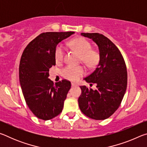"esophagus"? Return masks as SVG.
Listing matches in <instances>:
<instances>
[{
	"mask_svg": "<svg viewBox=\"0 0 147 147\" xmlns=\"http://www.w3.org/2000/svg\"><path fill=\"white\" fill-rule=\"evenodd\" d=\"M71 85H72V87H76V86H78V84H77L76 83H74V82H72L71 83Z\"/></svg>",
	"mask_w": 147,
	"mask_h": 147,
	"instance_id": "34e87169",
	"label": "esophagus"
}]
</instances>
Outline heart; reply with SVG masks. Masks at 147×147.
<instances>
[{"label":"heart","instance_id":"obj_1","mask_svg":"<svg viewBox=\"0 0 147 147\" xmlns=\"http://www.w3.org/2000/svg\"><path fill=\"white\" fill-rule=\"evenodd\" d=\"M69 46L80 54V59L89 68L97 65L100 55L97 50L91 49L90 42L84 38H74L69 42ZM54 56L57 62L61 61L64 56V49L61 45L56 47ZM86 73V69L82 65H68L61 69L62 76L71 80H76Z\"/></svg>","mask_w":147,"mask_h":147}]
</instances>
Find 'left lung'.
Wrapping results in <instances>:
<instances>
[{"instance_id": "1", "label": "left lung", "mask_w": 147, "mask_h": 147, "mask_svg": "<svg viewBox=\"0 0 147 147\" xmlns=\"http://www.w3.org/2000/svg\"><path fill=\"white\" fill-rule=\"evenodd\" d=\"M98 47L100 58L97 67L84 80L96 84L93 90L80 86L78 105L84 115L95 120H104L115 113L127 87V71L120 51L112 41L98 33H81Z\"/></svg>"}]
</instances>
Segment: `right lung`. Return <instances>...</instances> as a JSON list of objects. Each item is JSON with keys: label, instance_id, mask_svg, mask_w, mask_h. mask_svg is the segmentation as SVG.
Masks as SVG:
<instances>
[{"label": "right lung", "instance_id": "add662e5", "mask_svg": "<svg viewBox=\"0 0 147 147\" xmlns=\"http://www.w3.org/2000/svg\"><path fill=\"white\" fill-rule=\"evenodd\" d=\"M74 32H45L39 35L24 49L19 64V81L28 108L37 117L47 121L62 111L71 89L69 81L55 84L49 78V69L56 65L57 45Z\"/></svg>", "mask_w": 147, "mask_h": 147}]
</instances>
